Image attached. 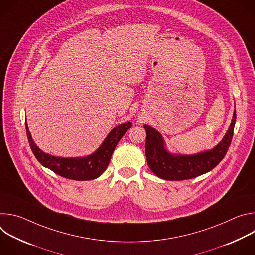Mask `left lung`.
Returning a JSON list of instances; mask_svg holds the SVG:
<instances>
[{
    "mask_svg": "<svg viewBox=\"0 0 255 255\" xmlns=\"http://www.w3.org/2000/svg\"><path fill=\"white\" fill-rule=\"evenodd\" d=\"M235 122L236 110H234L232 121L223 139L213 149L196 154L170 153L165 146L161 134L150 125L145 124V154L149 168L156 176L166 180L190 179L212 170L219 164L228 151Z\"/></svg>",
    "mask_w": 255,
    "mask_h": 255,
    "instance_id": "left-lung-1",
    "label": "left lung"
}]
</instances>
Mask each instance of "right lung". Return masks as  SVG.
Returning <instances> with one entry per match:
<instances>
[{"mask_svg":"<svg viewBox=\"0 0 255 255\" xmlns=\"http://www.w3.org/2000/svg\"><path fill=\"white\" fill-rule=\"evenodd\" d=\"M25 125L31 150L43 166L68 179L91 180L99 177L106 170L118 142L132 126V123L125 122L114 127L101 146L94 153L84 157H58L43 152L33 141L27 121H25Z\"/></svg>","mask_w":255,"mask_h":255,"instance_id":"add662e5","label":"right lung"}]
</instances>
